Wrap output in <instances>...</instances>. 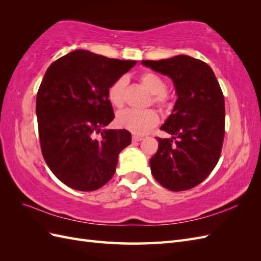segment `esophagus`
<instances>
[{
    "instance_id": "34e87169",
    "label": "esophagus",
    "mask_w": 261,
    "mask_h": 261,
    "mask_svg": "<svg viewBox=\"0 0 261 261\" xmlns=\"http://www.w3.org/2000/svg\"><path fill=\"white\" fill-rule=\"evenodd\" d=\"M143 140V137H139V136H133V141L134 143H138V141Z\"/></svg>"
}]
</instances>
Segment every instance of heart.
<instances>
[{"instance_id":"1","label":"heart","mask_w":261,"mask_h":261,"mask_svg":"<svg viewBox=\"0 0 261 261\" xmlns=\"http://www.w3.org/2000/svg\"><path fill=\"white\" fill-rule=\"evenodd\" d=\"M140 82L150 93L153 94V103L160 108L167 106L168 96L165 93L167 84L159 75L152 72H146L140 76ZM125 87V78H120L110 87L108 98L113 107H123ZM158 122H159V117L152 110L137 111V110L128 109L124 110L116 116V124L118 127L127 129L130 133L135 134V135H143L150 128L154 127Z\"/></svg>"}]
</instances>
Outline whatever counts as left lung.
I'll return each mask as SVG.
<instances>
[{"instance_id": "left-lung-1", "label": "left lung", "mask_w": 261, "mask_h": 261, "mask_svg": "<svg viewBox=\"0 0 261 261\" xmlns=\"http://www.w3.org/2000/svg\"><path fill=\"white\" fill-rule=\"evenodd\" d=\"M141 64L170 77L177 96L172 113L160 127L172 138H158L159 148L150 159L151 173L170 191L191 189L219 161L225 121L222 90L212 68L188 55L146 60Z\"/></svg>"}]
</instances>
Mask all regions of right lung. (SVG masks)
Wrapping results in <instances>:
<instances>
[{"instance_id": "1", "label": "right lung", "mask_w": 261, "mask_h": 261, "mask_svg": "<svg viewBox=\"0 0 261 261\" xmlns=\"http://www.w3.org/2000/svg\"><path fill=\"white\" fill-rule=\"evenodd\" d=\"M136 63L75 50L46 69L37 93L39 138L48 167L68 187L96 191L114 175L132 135L105 128L114 118L108 92ZM94 132L101 133L100 140Z\"/></svg>"}]
</instances>
